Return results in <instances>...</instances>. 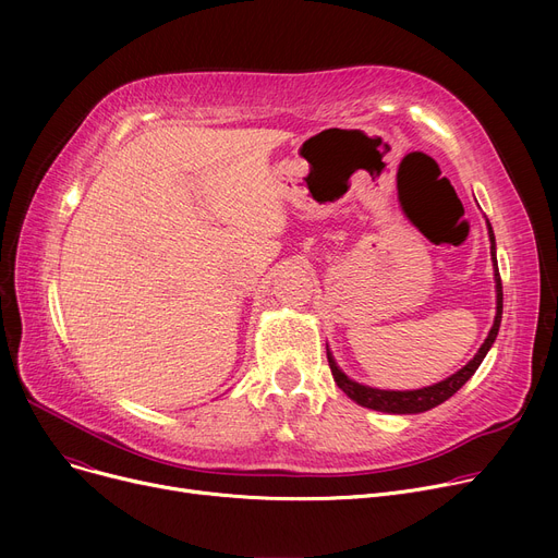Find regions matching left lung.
<instances>
[{"mask_svg": "<svg viewBox=\"0 0 558 558\" xmlns=\"http://www.w3.org/2000/svg\"><path fill=\"white\" fill-rule=\"evenodd\" d=\"M486 228H488V240H490V259H493V278H495V318H493V328L488 332V337L484 339L482 348L475 353V357L468 362L463 368H459L457 373H452L450 377L441 379L432 387H423V389H412V391H387V389H375V387H366L350 379L339 366L337 360L332 355V350L326 343L328 350V364L332 371V377L337 387L350 398L355 400L357 404L366 407V409H375V412H385V414H423L427 409H434L436 404L446 402L448 398H452L468 379L475 375V371L480 368V364L484 362L486 353L490 350V345L495 343L497 330H500L502 324V280H500V271H497V257H495V234L493 228L486 219Z\"/></svg>", "mask_w": 558, "mask_h": 558, "instance_id": "1", "label": "left lung"}]
</instances>
